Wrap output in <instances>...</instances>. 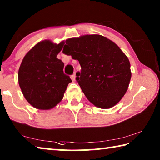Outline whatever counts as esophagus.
Masks as SVG:
<instances>
[{
    "mask_svg": "<svg viewBox=\"0 0 160 160\" xmlns=\"http://www.w3.org/2000/svg\"><path fill=\"white\" fill-rule=\"evenodd\" d=\"M75 78H76V75L75 73H74L72 75H71V79H72V81H75Z\"/></svg>",
    "mask_w": 160,
    "mask_h": 160,
    "instance_id": "esophagus-1",
    "label": "esophagus"
}]
</instances>
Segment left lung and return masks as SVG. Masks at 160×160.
<instances>
[{"instance_id": "8db88e82", "label": "left lung", "mask_w": 160, "mask_h": 160, "mask_svg": "<svg viewBox=\"0 0 160 160\" xmlns=\"http://www.w3.org/2000/svg\"><path fill=\"white\" fill-rule=\"evenodd\" d=\"M63 52L78 60L76 80L95 107L117 105L128 89L132 72L128 58L118 45L101 35H85L65 40Z\"/></svg>"}]
</instances>
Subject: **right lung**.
<instances>
[{"instance_id":"right-lung-1","label":"right lung","mask_w":160,"mask_h":160,"mask_svg":"<svg viewBox=\"0 0 160 160\" xmlns=\"http://www.w3.org/2000/svg\"><path fill=\"white\" fill-rule=\"evenodd\" d=\"M65 41L42 40L25 55L18 70V83L28 102L38 110H50L62 100L72 80L64 74V63L57 58Z\"/></svg>"}]
</instances>
